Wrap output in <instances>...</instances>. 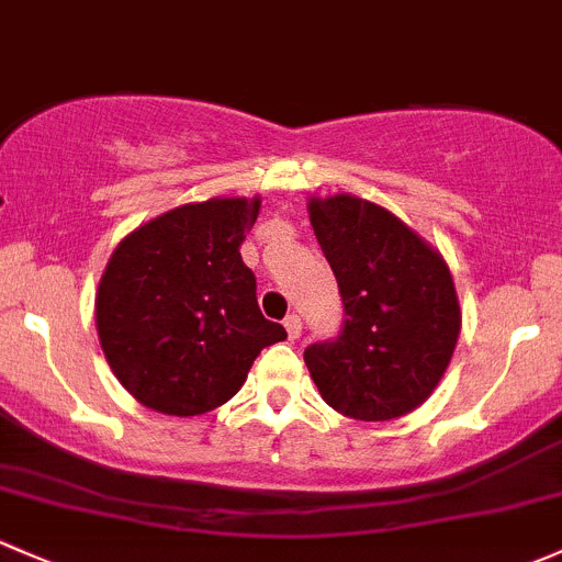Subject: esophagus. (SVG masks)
<instances>
[{"mask_svg":"<svg viewBox=\"0 0 562 562\" xmlns=\"http://www.w3.org/2000/svg\"><path fill=\"white\" fill-rule=\"evenodd\" d=\"M285 330H288V336H291V339H299V334H301V317H299V315H288V317H285Z\"/></svg>","mask_w":562,"mask_h":562,"instance_id":"obj_1","label":"esophagus"}]
</instances>
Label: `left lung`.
<instances>
[{"mask_svg": "<svg viewBox=\"0 0 562 562\" xmlns=\"http://www.w3.org/2000/svg\"><path fill=\"white\" fill-rule=\"evenodd\" d=\"M310 221L347 315L336 339L304 350L312 380L352 420L409 415L458 345L460 306L445 258L385 206L350 193L310 199Z\"/></svg>", "mask_w": 562, "mask_h": 562, "instance_id": "obj_1", "label": "left lung"}]
</instances>
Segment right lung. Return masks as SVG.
Listing matches in <instances>:
<instances>
[{"mask_svg": "<svg viewBox=\"0 0 562 562\" xmlns=\"http://www.w3.org/2000/svg\"><path fill=\"white\" fill-rule=\"evenodd\" d=\"M261 199L182 204L132 232L97 293V330L112 374L164 415L193 417L245 385L263 347L288 339L258 310L241 241Z\"/></svg>", "mask_w": 562, "mask_h": 562, "instance_id": "obj_1", "label": "right lung"}]
</instances>
